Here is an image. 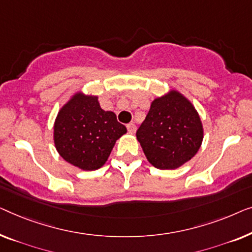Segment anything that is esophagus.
Segmentation results:
<instances>
[{
    "label": "esophagus",
    "instance_id": "1",
    "mask_svg": "<svg viewBox=\"0 0 252 252\" xmlns=\"http://www.w3.org/2000/svg\"><path fill=\"white\" fill-rule=\"evenodd\" d=\"M126 129H127V132L132 134V133L136 132L137 126H136V125H134V123L131 122V123H127V125H126Z\"/></svg>",
    "mask_w": 252,
    "mask_h": 252
}]
</instances>
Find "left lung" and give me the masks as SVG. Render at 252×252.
Wrapping results in <instances>:
<instances>
[{
	"label": "left lung",
	"instance_id": "left-lung-1",
	"mask_svg": "<svg viewBox=\"0 0 252 252\" xmlns=\"http://www.w3.org/2000/svg\"><path fill=\"white\" fill-rule=\"evenodd\" d=\"M136 136L152 165L171 170L195 157L204 130L192 101L180 91L170 89L152 101Z\"/></svg>",
	"mask_w": 252,
	"mask_h": 252
}]
</instances>
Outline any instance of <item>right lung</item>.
<instances>
[{"label": "right lung", "mask_w": 252, "mask_h": 252, "mask_svg": "<svg viewBox=\"0 0 252 252\" xmlns=\"http://www.w3.org/2000/svg\"><path fill=\"white\" fill-rule=\"evenodd\" d=\"M126 133L112 111H104L98 95L79 90L59 109L54 125V143L66 162L84 171L101 168L116 140Z\"/></svg>", "instance_id": "add662e5"}]
</instances>
